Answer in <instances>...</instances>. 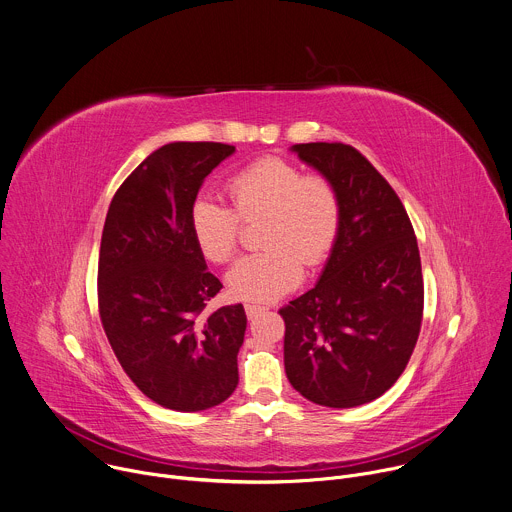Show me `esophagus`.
<instances>
[{"mask_svg": "<svg viewBox=\"0 0 512 512\" xmlns=\"http://www.w3.org/2000/svg\"><path fill=\"white\" fill-rule=\"evenodd\" d=\"M265 311V307L263 305H251V303H247L245 305V313H247V317L249 319H253V317H257L259 313H263Z\"/></svg>", "mask_w": 512, "mask_h": 512, "instance_id": "34e87169", "label": "esophagus"}]
</instances>
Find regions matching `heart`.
<instances>
[{"mask_svg": "<svg viewBox=\"0 0 512 512\" xmlns=\"http://www.w3.org/2000/svg\"><path fill=\"white\" fill-rule=\"evenodd\" d=\"M233 209L199 197L189 213L191 235L201 255L227 263L239 249L241 221H263L261 253L239 259L227 273L233 297L273 301L295 289L303 265H321L339 235L342 203L325 175H303L281 156H263L241 168L227 183Z\"/></svg>", "mask_w": 512, "mask_h": 512, "instance_id": "1", "label": "heart"}]
</instances>
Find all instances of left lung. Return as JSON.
<instances>
[{
    "instance_id": "1",
    "label": "left lung",
    "mask_w": 512,
    "mask_h": 512,
    "mask_svg": "<svg viewBox=\"0 0 512 512\" xmlns=\"http://www.w3.org/2000/svg\"><path fill=\"white\" fill-rule=\"evenodd\" d=\"M293 150L337 189L342 225L317 285L279 309L285 374L313 404L362 406L396 384L418 342V241L400 197L360 150L344 142Z\"/></svg>"
}]
</instances>
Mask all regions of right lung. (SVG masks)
Here are the masks:
<instances>
[{"mask_svg": "<svg viewBox=\"0 0 512 512\" xmlns=\"http://www.w3.org/2000/svg\"><path fill=\"white\" fill-rule=\"evenodd\" d=\"M223 142H170L146 156L112 197L98 257V311L110 348L154 404L199 412L239 384L241 303L207 313L223 283L207 269L189 213Z\"/></svg>", "mask_w": 512, "mask_h": 512, "instance_id": "right-lung-1", "label": "right lung"}]
</instances>
